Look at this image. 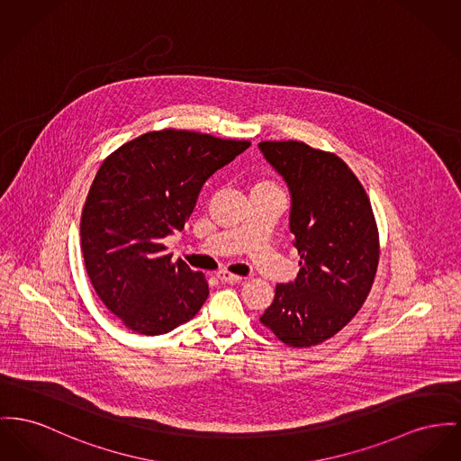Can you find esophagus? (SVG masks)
I'll return each instance as SVG.
<instances>
[{"instance_id": "34e87169", "label": "esophagus", "mask_w": 461, "mask_h": 461, "mask_svg": "<svg viewBox=\"0 0 461 461\" xmlns=\"http://www.w3.org/2000/svg\"><path fill=\"white\" fill-rule=\"evenodd\" d=\"M216 277L220 279V281H223V283H240L243 277L238 276V275H232V273H229V271H218L216 273Z\"/></svg>"}]
</instances>
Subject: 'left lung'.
<instances>
[{"label":"left lung","instance_id":"1","mask_svg":"<svg viewBox=\"0 0 461 461\" xmlns=\"http://www.w3.org/2000/svg\"><path fill=\"white\" fill-rule=\"evenodd\" d=\"M258 149L288 186L301 255L299 275L277 283L260 321L288 346H314L338 334L367 299L379 260L372 208L338 155L299 141H262Z\"/></svg>","mask_w":461,"mask_h":461}]
</instances>
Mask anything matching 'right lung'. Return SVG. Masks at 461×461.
<instances>
[{"mask_svg": "<svg viewBox=\"0 0 461 461\" xmlns=\"http://www.w3.org/2000/svg\"><path fill=\"white\" fill-rule=\"evenodd\" d=\"M248 147L166 129L125 143L99 167L80 221L84 262L103 304L132 332L166 334L206 303L204 275L173 262L162 241L184 229L206 180Z\"/></svg>", "mask_w": 461, "mask_h": 461, "instance_id": "right-lung-1", "label": "right lung"}]
</instances>
